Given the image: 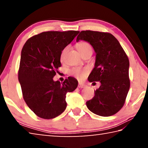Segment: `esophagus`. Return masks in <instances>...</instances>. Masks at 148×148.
Returning <instances> with one entry per match:
<instances>
[{
	"label": "esophagus",
	"mask_w": 148,
	"mask_h": 148,
	"mask_svg": "<svg viewBox=\"0 0 148 148\" xmlns=\"http://www.w3.org/2000/svg\"><path fill=\"white\" fill-rule=\"evenodd\" d=\"M86 87V85H85L84 84H82V83H79L78 84V87L79 88H85V87Z\"/></svg>",
	"instance_id": "obj_1"
}]
</instances>
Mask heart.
<instances>
[{"label":"heart","instance_id":"b5f03b06","mask_svg":"<svg viewBox=\"0 0 148 148\" xmlns=\"http://www.w3.org/2000/svg\"><path fill=\"white\" fill-rule=\"evenodd\" d=\"M76 47L79 53H81L82 56L88 51L92 52V47L91 46V45L87 42L82 41V42H78V43L76 44ZM69 51L68 46L65 47L64 48L62 49V51L61 53V56H60V59H61V61L62 62L64 61L65 55H66V53H67V51ZM71 73L72 74L74 75L77 78H78L79 79H81L83 78V77L85 76V75L87 73V70L81 69L79 68H75L71 70Z\"/></svg>","mask_w":148,"mask_h":148}]
</instances>
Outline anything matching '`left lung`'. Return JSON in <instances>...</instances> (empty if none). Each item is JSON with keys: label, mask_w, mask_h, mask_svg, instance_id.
Segmentation results:
<instances>
[{"label": "left lung", "mask_w": 148, "mask_h": 148, "mask_svg": "<svg viewBox=\"0 0 148 148\" xmlns=\"http://www.w3.org/2000/svg\"><path fill=\"white\" fill-rule=\"evenodd\" d=\"M79 40L89 42L96 53L88 80L101 83L93 98L87 101V107L98 116H113L123 106L130 88L128 57L119 41L108 32L83 31L77 36L76 42Z\"/></svg>", "instance_id": "1"}]
</instances>
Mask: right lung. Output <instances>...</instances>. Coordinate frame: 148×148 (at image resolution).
<instances>
[{
  "label": "right lung",
  "instance_id": "right-lung-1",
  "mask_svg": "<svg viewBox=\"0 0 148 148\" xmlns=\"http://www.w3.org/2000/svg\"><path fill=\"white\" fill-rule=\"evenodd\" d=\"M79 31H47L30 38L21 50L18 72L24 101L34 113L49 119L66 108V95L77 87V80L69 77L63 83L53 77L61 66V53Z\"/></svg>",
  "mask_w": 148,
  "mask_h": 148
}]
</instances>
